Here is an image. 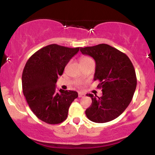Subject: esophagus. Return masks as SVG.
Segmentation results:
<instances>
[{
	"mask_svg": "<svg viewBox=\"0 0 155 155\" xmlns=\"http://www.w3.org/2000/svg\"><path fill=\"white\" fill-rule=\"evenodd\" d=\"M84 95V94L82 93V92H79V94H78V96H79V97H83Z\"/></svg>",
	"mask_w": 155,
	"mask_h": 155,
	"instance_id": "1",
	"label": "esophagus"
}]
</instances>
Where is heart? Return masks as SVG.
I'll return each instance as SVG.
<instances>
[{
	"label": "heart",
	"mask_w": 155,
	"mask_h": 155,
	"mask_svg": "<svg viewBox=\"0 0 155 155\" xmlns=\"http://www.w3.org/2000/svg\"><path fill=\"white\" fill-rule=\"evenodd\" d=\"M91 61H93L92 59L91 58H90L89 56H81V58H80V63H81V65H83V64H85V63H87L89 62H91Z\"/></svg>",
	"instance_id": "obj_1"
}]
</instances>
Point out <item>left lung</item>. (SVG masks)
Masks as SVG:
<instances>
[{
  "label": "left lung",
  "instance_id": "8db88e82",
  "mask_svg": "<svg viewBox=\"0 0 155 155\" xmlns=\"http://www.w3.org/2000/svg\"><path fill=\"white\" fill-rule=\"evenodd\" d=\"M95 60L94 80L98 81L97 88L102 89L101 97L87 94L92 104L85 111L90 120L104 123L118 117L129 106L136 88L134 67L124 53L106 44L80 49Z\"/></svg>",
  "mask_w": 155,
  "mask_h": 155
}]
</instances>
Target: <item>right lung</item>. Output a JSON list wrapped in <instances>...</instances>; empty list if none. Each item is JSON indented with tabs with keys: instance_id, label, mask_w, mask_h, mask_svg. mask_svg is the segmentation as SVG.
Returning <instances> with one entry per match:
<instances>
[{
	"instance_id": "add662e5",
	"label": "right lung",
	"mask_w": 155,
	"mask_h": 155,
	"mask_svg": "<svg viewBox=\"0 0 155 155\" xmlns=\"http://www.w3.org/2000/svg\"><path fill=\"white\" fill-rule=\"evenodd\" d=\"M79 47L50 44L28 59L22 76V92L31 111L39 120L57 124L66 120L69 107L78 93L71 90L56 92L55 84L69 60Z\"/></svg>"
}]
</instances>
